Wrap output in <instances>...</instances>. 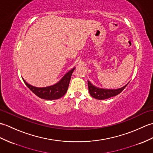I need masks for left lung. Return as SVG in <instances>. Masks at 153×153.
Segmentation results:
<instances>
[{"instance_id": "8db88e82", "label": "left lung", "mask_w": 153, "mask_h": 153, "mask_svg": "<svg viewBox=\"0 0 153 153\" xmlns=\"http://www.w3.org/2000/svg\"><path fill=\"white\" fill-rule=\"evenodd\" d=\"M126 86L127 85L118 89H104V88H100L94 86L89 81H88V88L91 96L98 100H104V99L115 97L121 93Z\"/></svg>"}]
</instances>
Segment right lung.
Here are the masks:
<instances>
[{
  "mask_svg": "<svg viewBox=\"0 0 153 153\" xmlns=\"http://www.w3.org/2000/svg\"><path fill=\"white\" fill-rule=\"evenodd\" d=\"M75 68H74L69 71L59 83L53 85L52 86L39 88L28 84L24 79L23 81L27 87H28V88L37 97L42 99H45V100H56V99L61 98L66 94L69 86L71 76H72Z\"/></svg>",
  "mask_w": 153,
  "mask_h": 153,
  "instance_id": "right-lung-1",
  "label": "right lung"
}]
</instances>
